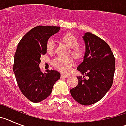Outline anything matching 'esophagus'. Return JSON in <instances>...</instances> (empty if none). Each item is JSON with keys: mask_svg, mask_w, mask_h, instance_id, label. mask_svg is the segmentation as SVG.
Instances as JSON below:
<instances>
[{"mask_svg": "<svg viewBox=\"0 0 126 126\" xmlns=\"http://www.w3.org/2000/svg\"><path fill=\"white\" fill-rule=\"evenodd\" d=\"M67 77H68V75H64V74H62V75H61V78L62 79H66L67 78Z\"/></svg>", "mask_w": 126, "mask_h": 126, "instance_id": "1", "label": "esophagus"}]
</instances>
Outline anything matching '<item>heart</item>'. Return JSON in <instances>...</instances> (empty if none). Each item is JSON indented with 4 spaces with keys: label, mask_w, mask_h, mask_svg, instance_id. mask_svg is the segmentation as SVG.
<instances>
[{
    "label": "heart",
    "mask_w": 126,
    "mask_h": 126,
    "mask_svg": "<svg viewBox=\"0 0 126 126\" xmlns=\"http://www.w3.org/2000/svg\"><path fill=\"white\" fill-rule=\"evenodd\" d=\"M62 40L70 48V54L75 58H79L83 54V49L79 46L78 39L72 33H66L61 37ZM54 42L52 39H48L46 43L47 52H52L54 48ZM52 64L58 70L62 72H66L69 70L74 64V61L70 58L56 57L52 61Z\"/></svg>",
    "instance_id": "heart-1"
}]
</instances>
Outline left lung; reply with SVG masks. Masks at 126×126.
<instances>
[{"instance_id": "left-lung-1", "label": "left lung", "mask_w": 126, "mask_h": 126, "mask_svg": "<svg viewBox=\"0 0 126 126\" xmlns=\"http://www.w3.org/2000/svg\"><path fill=\"white\" fill-rule=\"evenodd\" d=\"M84 60L77 68L84 76L77 77L78 85L70 89L75 101L82 105L98 102L111 88L115 72V58L108 44L96 35L85 33ZM88 79L84 78V75Z\"/></svg>"}]
</instances>
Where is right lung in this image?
Here are the masks:
<instances>
[{"label":"right lung","mask_w":126,"mask_h":126,"mask_svg":"<svg viewBox=\"0 0 126 126\" xmlns=\"http://www.w3.org/2000/svg\"><path fill=\"white\" fill-rule=\"evenodd\" d=\"M60 27L38 26L21 39L15 54L13 71L23 94L30 101L39 103L51 94L60 72L54 70L41 71V56L46 53L48 39L58 32Z\"/></svg>","instance_id":"obj_1"}]
</instances>
